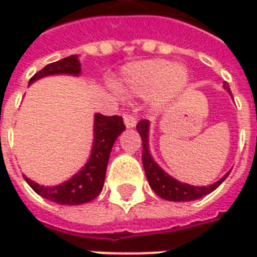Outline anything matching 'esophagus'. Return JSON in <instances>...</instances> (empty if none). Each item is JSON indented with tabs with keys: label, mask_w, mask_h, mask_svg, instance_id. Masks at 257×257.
<instances>
[{
	"label": "esophagus",
	"mask_w": 257,
	"mask_h": 257,
	"mask_svg": "<svg viewBox=\"0 0 257 257\" xmlns=\"http://www.w3.org/2000/svg\"><path fill=\"white\" fill-rule=\"evenodd\" d=\"M136 122H138V119L134 114H123V123L126 128H134L136 126Z\"/></svg>",
	"instance_id": "1"
}]
</instances>
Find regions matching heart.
Segmentation results:
<instances>
[{
    "label": "heart",
    "mask_w": 257,
    "mask_h": 257,
    "mask_svg": "<svg viewBox=\"0 0 257 257\" xmlns=\"http://www.w3.org/2000/svg\"><path fill=\"white\" fill-rule=\"evenodd\" d=\"M129 89L140 95H156L157 100L168 101L186 88L189 73L180 64H171L164 59H150L131 64L123 73Z\"/></svg>",
    "instance_id": "1"
}]
</instances>
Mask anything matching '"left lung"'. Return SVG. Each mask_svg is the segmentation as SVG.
<instances>
[{"instance_id": "obj_1", "label": "left lung", "mask_w": 257, "mask_h": 257, "mask_svg": "<svg viewBox=\"0 0 257 257\" xmlns=\"http://www.w3.org/2000/svg\"><path fill=\"white\" fill-rule=\"evenodd\" d=\"M224 89H227L228 93H231L230 86L226 82H224ZM149 126H150L149 121L147 119H142L136 125V129H138L140 138H142V143H143L142 161H143V167H145L146 176H147V180L150 183V187L154 190V193L158 197L168 199V201H176V202L194 201V199H199L210 194L226 180L230 172L226 173L219 182L210 184V186H202V187L180 183L176 179L169 176L168 173L164 172L161 168L157 165L156 161L151 157L150 150H149Z\"/></svg>"}]
</instances>
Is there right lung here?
<instances>
[{"label":"right lung","mask_w":257,"mask_h":257,"mask_svg":"<svg viewBox=\"0 0 257 257\" xmlns=\"http://www.w3.org/2000/svg\"><path fill=\"white\" fill-rule=\"evenodd\" d=\"M81 73V64L78 56L71 55L59 62L51 63L36 73L30 79L34 82L36 79L53 75V74H73L78 75ZM125 125L122 117L111 115L107 117L103 114L95 115V139L89 160L85 164V167L73 178L64 183L55 186V187H44L38 183L25 176L26 182L37 194H40L42 198H47L60 205H79L89 202L95 199L100 194L104 178H106L107 162L110 158L112 145L117 140L119 135L122 134Z\"/></svg>","instance_id":"obj_1"}]
</instances>
